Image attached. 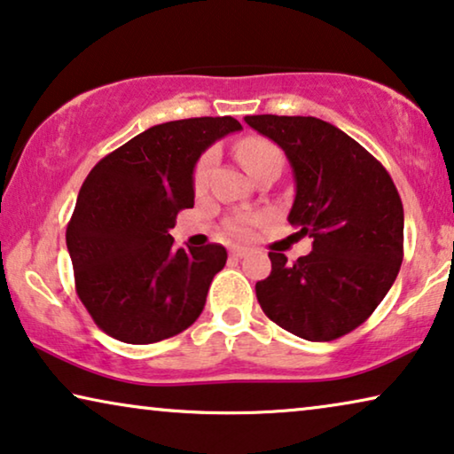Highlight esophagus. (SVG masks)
I'll return each instance as SVG.
<instances>
[{
    "label": "esophagus",
    "instance_id": "34e87169",
    "mask_svg": "<svg viewBox=\"0 0 454 454\" xmlns=\"http://www.w3.org/2000/svg\"><path fill=\"white\" fill-rule=\"evenodd\" d=\"M230 254H232L234 259H242V257H247V254H248V248H245V247H234L232 251H230Z\"/></svg>",
    "mask_w": 454,
    "mask_h": 454
}]
</instances>
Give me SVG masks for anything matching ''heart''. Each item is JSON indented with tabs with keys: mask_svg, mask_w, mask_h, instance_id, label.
Segmentation results:
<instances>
[{
	"mask_svg": "<svg viewBox=\"0 0 454 454\" xmlns=\"http://www.w3.org/2000/svg\"><path fill=\"white\" fill-rule=\"evenodd\" d=\"M234 152H236V158H239V162L242 164V168H245L251 176L267 168V166L282 164V152H279L278 145L270 142V139L259 137V136L242 137L240 142L236 144ZM212 162H214V152H206V154L200 158V162L195 164L193 189L197 193H201V191L206 189L207 172ZM259 222H261V215H239V218L230 220L226 228L230 234L242 239V236L251 234V228L257 226Z\"/></svg>",
	"mask_w": 454,
	"mask_h": 454,
	"instance_id": "obj_1",
	"label": "heart"
}]
</instances>
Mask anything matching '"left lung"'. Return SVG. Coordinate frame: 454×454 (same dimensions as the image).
I'll return each instance as SVG.
<instances>
[{
	"label": "left lung",
	"instance_id": "1",
	"mask_svg": "<svg viewBox=\"0 0 454 454\" xmlns=\"http://www.w3.org/2000/svg\"><path fill=\"white\" fill-rule=\"evenodd\" d=\"M286 152L296 181L288 222L312 251L290 263L270 253L254 286L273 323L309 341H331L372 315L403 261V203L385 166L317 117H245Z\"/></svg>",
	"mask_w": 454,
	"mask_h": 454
}]
</instances>
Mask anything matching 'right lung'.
<instances>
[{"instance_id":"add662e5","label":"right lung","mask_w":454,"mask_h":454,"mask_svg":"<svg viewBox=\"0 0 454 454\" xmlns=\"http://www.w3.org/2000/svg\"><path fill=\"white\" fill-rule=\"evenodd\" d=\"M232 117L154 125L94 166L82 184L66 240L75 292L92 321L125 343H156L191 327L226 265L222 245L176 248L168 234L193 207V168Z\"/></svg>"}]
</instances>
